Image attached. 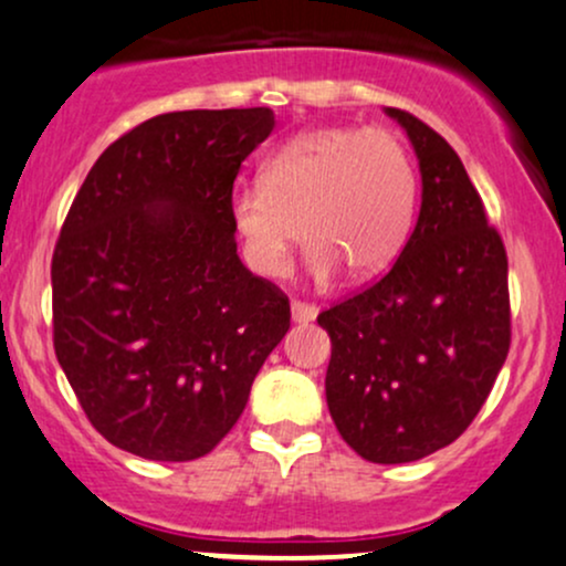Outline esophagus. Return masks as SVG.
<instances>
[{
	"mask_svg": "<svg viewBox=\"0 0 566 566\" xmlns=\"http://www.w3.org/2000/svg\"><path fill=\"white\" fill-rule=\"evenodd\" d=\"M292 319L297 324H308L316 319V314H319V308H316L314 303H305V301H292Z\"/></svg>",
	"mask_w": 566,
	"mask_h": 566,
	"instance_id": "1",
	"label": "esophagus"
}]
</instances>
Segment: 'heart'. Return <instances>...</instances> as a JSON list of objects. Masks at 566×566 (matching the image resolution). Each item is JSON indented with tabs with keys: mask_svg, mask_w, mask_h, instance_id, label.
Instances as JSON below:
<instances>
[{
	"mask_svg": "<svg viewBox=\"0 0 566 566\" xmlns=\"http://www.w3.org/2000/svg\"><path fill=\"white\" fill-rule=\"evenodd\" d=\"M418 170L386 127H327L295 135L261 165V184L233 188L231 229L244 261L284 276L301 233L316 276L382 274L412 229ZM304 231H300V226Z\"/></svg>",
	"mask_w": 566,
	"mask_h": 566,
	"instance_id": "b5f03b06",
	"label": "heart"
}]
</instances>
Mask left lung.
I'll return each mask as SVG.
<instances>
[{"instance_id": "obj_1", "label": "left lung", "mask_w": 566, "mask_h": 566, "mask_svg": "<svg viewBox=\"0 0 566 566\" xmlns=\"http://www.w3.org/2000/svg\"><path fill=\"white\" fill-rule=\"evenodd\" d=\"M418 154L423 201L386 276L319 322L333 340L324 391L337 431L369 463L452 444L490 396L511 346L509 258L482 197L437 129L386 108Z\"/></svg>"}]
</instances>
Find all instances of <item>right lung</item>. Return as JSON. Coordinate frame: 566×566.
<instances>
[{"instance_id":"right-lung-1","label":"right lung","mask_w":566,"mask_h":566,"mask_svg":"<svg viewBox=\"0 0 566 566\" xmlns=\"http://www.w3.org/2000/svg\"><path fill=\"white\" fill-rule=\"evenodd\" d=\"M271 108L172 112L97 157L53 252V346L87 420L146 460L212 452L290 329L229 220Z\"/></svg>"}]
</instances>
